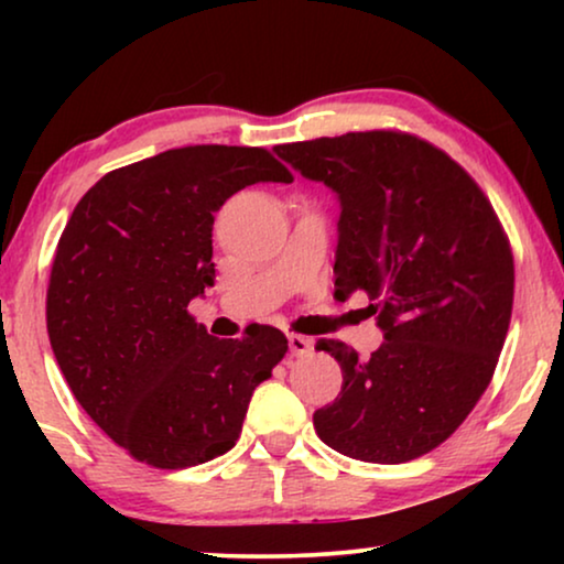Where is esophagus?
Listing matches in <instances>:
<instances>
[{
    "instance_id": "esophagus-1",
    "label": "esophagus",
    "mask_w": 564,
    "mask_h": 564,
    "mask_svg": "<svg viewBox=\"0 0 564 564\" xmlns=\"http://www.w3.org/2000/svg\"><path fill=\"white\" fill-rule=\"evenodd\" d=\"M290 351L295 357H311L313 354V338L300 336V334H290Z\"/></svg>"
}]
</instances>
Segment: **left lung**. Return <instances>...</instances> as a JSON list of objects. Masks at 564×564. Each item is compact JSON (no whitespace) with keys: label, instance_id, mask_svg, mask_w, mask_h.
I'll use <instances>...</instances> for the list:
<instances>
[{"label":"left lung","instance_id":"1","mask_svg":"<svg viewBox=\"0 0 564 564\" xmlns=\"http://www.w3.org/2000/svg\"><path fill=\"white\" fill-rule=\"evenodd\" d=\"M338 195L336 295L367 292L384 341L361 359L321 338L344 372L313 413L321 442L400 465L446 442L496 372L513 307V253L490 199L442 149L400 130L276 145Z\"/></svg>","mask_w":564,"mask_h":564}]
</instances>
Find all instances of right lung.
Here are the masks:
<instances>
[{"label": "right lung", "instance_id": "add662e5", "mask_svg": "<svg viewBox=\"0 0 564 564\" xmlns=\"http://www.w3.org/2000/svg\"><path fill=\"white\" fill-rule=\"evenodd\" d=\"M257 182L292 174L267 149H172L105 174L58 238L51 349L89 419L151 467L226 454L251 392L288 351L280 328L213 338L187 311L215 282V213Z\"/></svg>", "mask_w": 564, "mask_h": 564}]
</instances>
